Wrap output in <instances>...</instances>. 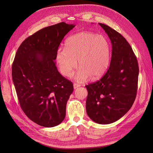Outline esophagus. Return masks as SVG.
Masks as SVG:
<instances>
[{"instance_id":"34e87169","label":"esophagus","mask_w":153,"mask_h":153,"mask_svg":"<svg viewBox=\"0 0 153 153\" xmlns=\"http://www.w3.org/2000/svg\"><path fill=\"white\" fill-rule=\"evenodd\" d=\"M79 87H80V85L78 84H74V89H76L77 88H78Z\"/></svg>"}]
</instances>
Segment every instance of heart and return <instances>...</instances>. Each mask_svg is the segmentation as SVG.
<instances>
[{
  "mask_svg": "<svg viewBox=\"0 0 153 153\" xmlns=\"http://www.w3.org/2000/svg\"><path fill=\"white\" fill-rule=\"evenodd\" d=\"M110 53L111 46L107 38L93 32L82 31L66 39L64 50H58L56 59L65 76L71 75L78 61L80 69L75 79L82 82L89 77L96 79L105 74L110 63Z\"/></svg>",
  "mask_w": 153,
  "mask_h": 153,
  "instance_id": "obj_1",
  "label": "heart"
}]
</instances>
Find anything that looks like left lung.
<instances>
[{"instance_id":"8db88e82","label":"left lung","mask_w":153,"mask_h":153,"mask_svg":"<svg viewBox=\"0 0 153 153\" xmlns=\"http://www.w3.org/2000/svg\"><path fill=\"white\" fill-rule=\"evenodd\" d=\"M99 25L110 38L111 58L105 75L85 85L86 111L94 122L105 125L117 121L132 107L138 90L139 67L126 39L109 26Z\"/></svg>"}]
</instances>
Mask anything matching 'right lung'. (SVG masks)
<instances>
[{
    "mask_svg": "<svg viewBox=\"0 0 153 153\" xmlns=\"http://www.w3.org/2000/svg\"><path fill=\"white\" fill-rule=\"evenodd\" d=\"M74 27L61 22L39 30L24 40L15 54L12 75L20 107L40 126L53 127L65 118L74 87L54 61L62 39Z\"/></svg>",
    "mask_w": 153,
    "mask_h": 153,
    "instance_id": "right-lung-1",
    "label": "right lung"
}]
</instances>
